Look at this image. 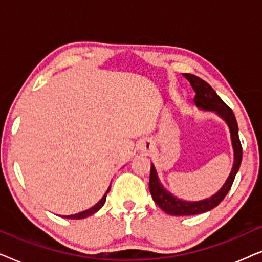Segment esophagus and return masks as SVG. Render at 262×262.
Here are the masks:
<instances>
[{
	"instance_id": "obj_1",
	"label": "esophagus",
	"mask_w": 262,
	"mask_h": 262,
	"mask_svg": "<svg viewBox=\"0 0 262 262\" xmlns=\"http://www.w3.org/2000/svg\"><path fill=\"white\" fill-rule=\"evenodd\" d=\"M152 148H154V145H152V143L150 142V141L143 142L142 145H141L142 152H144V154H149L152 150Z\"/></svg>"
}]
</instances>
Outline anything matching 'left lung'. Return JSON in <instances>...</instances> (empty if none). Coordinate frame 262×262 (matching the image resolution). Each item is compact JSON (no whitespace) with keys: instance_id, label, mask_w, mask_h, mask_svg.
I'll list each match as a JSON object with an SVG mask.
<instances>
[{"instance_id":"obj_1","label":"left lung","mask_w":262,"mask_h":262,"mask_svg":"<svg viewBox=\"0 0 262 262\" xmlns=\"http://www.w3.org/2000/svg\"><path fill=\"white\" fill-rule=\"evenodd\" d=\"M184 76L189 81L193 91L195 92L194 103L196 107L206 111H213V112H216L218 116H221L225 121H227L228 126L230 128L235 161L234 166H232L231 173L229 175L228 180L225 181L223 187H222L216 194L211 196V198L193 203L184 202V200L178 199L177 196L168 193L166 189L162 187V185L160 184L159 179H157L155 168H154L151 164L149 179L150 193H151L154 202H155L164 212L171 214V216H192V214L204 213L206 212V211H210L212 210L213 207H216L218 204L225 198L228 192L230 191L232 182L235 180L236 173L238 171L242 161V145L238 137V126L232 110L217 95V93L213 91V88L211 87L207 82L193 74H184Z\"/></svg>"}]
</instances>
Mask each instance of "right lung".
Returning <instances> with one entry per match:
<instances>
[{
  "label": "right lung",
  "instance_id": "add662e5",
  "mask_svg": "<svg viewBox=\"0 0 262 262\" xmlns=\"http://www.w3.org/2000/svg\"><path fill=\"white\" fill-rule=\"evenodd\" d=\"M110 189H111V185H110L108 189H107V192L105 193V195H103L102 198H101V200H100V202L96 204V205L91 207V209H89V210H85V211H83V212H80V213H76V214H71V216H64V218H70V220H82V218L92 216L93 213H95L96 211H99L103 206V204H105V202H106L107 193L110 192Z\"/></svg>",
  "mask_w": 262,
  "mask_h": 262
}]
</instances>
